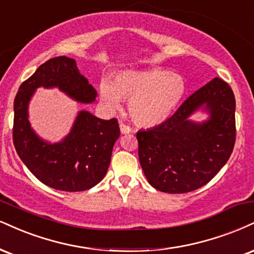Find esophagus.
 Returning a JSON list of instances; mask_svg holds the SVG:
<instances>
[{
  "instance_id": "esophagus-1",
  "label": "esophagus",
  "mask_w": 254,
  "mask_h": 254,
  "mask_svg": "<svg viewBox=\"0 0 254 254\" xmlns=\"http://www.w3.org/2000/svg\"><path fill=\"white\" fill-rule=\"evenodd\" d=\"M119 127H121V132L123 133V135H127V133L131 132V127H127V125L121 124V125H119Z\"/></svg>"
}]
</instances>
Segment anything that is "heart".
Listing matches in <instances>:
<instances>
[{
    "label": "heart",
    "instance_id": "heart-1",
    "mask_svg": "<svg viewBox=\"0 0 254 254\" xmlns=\"http://www.w3.org/2000/svg\"><path fill=\"white\" fill-rule=\"evenodd\" d=\"M186 94L182 75L151 68L118 73L114 80H103L99 99L109 111H118L121 100H129L132 121L140 127H156L166 122Z\"/></svg>",
    "mask_w": 254,
    "mask_h": 254
}]
</instances>
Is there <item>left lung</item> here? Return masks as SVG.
Wrapping results in <instances>:
<instances>
[{
    "mask_svg": "<svg viewBox=\"0 0 254 254\" xmlns=\"http://www.w3.org/2000/svg\"><path fill=\"white\" fill-rule=\"evenodd\" d=\"M202 111L206 121L190 117ZM139 163L148 182L169 194L193 191L220 172L235 143V98L222 79L194 92L164 123L139 130Z\"/></svg>",
    "mask_w": 254,
    "mask_h": 254,
    "instance_id": "8db88e82",
    "label": "left lung"
}]
</instances>
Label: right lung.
Returning a JSON list of instances; mask_svg holds the SVG:
<instances>
[{
	"label": "right lung",
	"mask_w": 254,
	"mask_h": 254,
	"mask_svg": "<svg viewBox=\"0 0 254 254\" xmlns=\"http://www.w3.org/2000/svg\"><path fill=\"white\" fill-rule=\"evenodd\" d=\"M58 87L81 104L96 100L97 91L79 72L74 59L57 57L42 64L21 84L14 100L15 149L39 181L64 191H84L98 185L108 172L112 149L121 131L116 118L105 121L86 110L78 112L68 135L60 142L42 139L33 130L28 106L36 88Z\"/></svg>",
	"instance_id": "obj_1"
}]
</instances>
